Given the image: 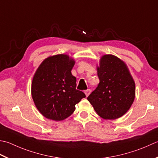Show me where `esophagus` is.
<instances>
[{
    "instance_id": "obj_1",
    "label": "esophagus",
    "mask_w": 158,
    "mask_h": 158,
    "mask_svg": "<svg viewBox=\"0 0 158 158\" xmlns=\"http://www.w3.org/2000/svg\"><path fill=\"white\" fill-rule=\"evenodd\" d=\"M90 92H91V90H90V89H87V90H85V94L86 97H88V96H89V94H90Z\"/></svg>"
}]
</instances>
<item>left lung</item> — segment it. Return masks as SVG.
Wrapping results in <instances>:
<instances>
[{"label":"left lung","instance_id":"1","mask_svg":"<svg viewBox=\"0 0 158 158\" xmlns=\"http://www.w3.org/2000/svg\"><path fill=\"white\" fill-rule=\"evenodd\" d=\"M97 69L100 82L88 100L102 118H118L134 103V80L126 64L115 55H103Z\"/></svg>","mask_w":158,"mask_h":158}]
</instances>
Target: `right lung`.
<instances>
[{"mask_svg":"<svg viewBox=\"0 0 158 158\" xmlns=\"http://www.w3.org/2000/svg\"><path fill=\"white\" fill-rule=\"evenodd\" d=\"M75 64L69 55H52L42 61L31 83V96L35 107L45 118L60 121L75 110V105L85 97L76 89V77L71 70Z\"/></svg>","mask_w":158,"mask_h":158,"instance_id":"right-lung-1","label":"right lung"}]
</instances>
